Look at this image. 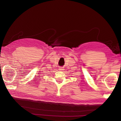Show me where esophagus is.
Returning a JSON list of instances; mask_svg holds the SVG:
<instances>
[{
  "mask_svg": "<svg viewBox=\"0 0 121 121\" xmlns=\"http://www.w3.org/2000/svg\"><path fill=\"white\" fill-rule=\"evenodd\" d=\"M63 69H64V68H63V67L59 68V70H60V71H62V70H63Z\"/></svg>",
  "mask_w": 121,
  "mask_h": 121,
  "instance_id": "34e87169",
  "label": "esophagus"
}]
</instances>
